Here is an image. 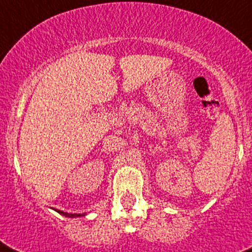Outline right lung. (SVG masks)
<instances>
[{"mask_svg":"<svg viewBox=\"0 0 252 252\" xmlns=\"http://www.w3.org/2000/svg\"><path fill=\"white\" fill-rule=\"evenodd\" d=\"M57 213H60L61 215L63 216H67V218H79V216H84L86 214H68V213H64V211H61V210H56Z\"/></svg>","mask_w":252,"mask_h":252,"instance_id":"right-lung-1","label":"right lung"}]
</instances>
